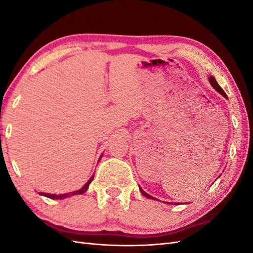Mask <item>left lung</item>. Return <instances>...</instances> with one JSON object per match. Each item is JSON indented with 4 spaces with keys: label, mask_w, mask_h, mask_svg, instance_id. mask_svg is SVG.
Segmentation results:
<instances>
[{
    "label": "left lung",
    "mask_w": 253,
    "mask_h": 253,
    "mask_svg": "<svg viewBox=\"0 0 253 253\" xmlns=\"http://www.w3.org/2000/svg\"><path fill=\"white\" fill-rule=\"evenodd\" d=\"M209 80H210V83L212 84V86L214 87V88H215L217 91H218V93L219 94H221V95H223L225 98H227V95H226V93H225V91H224V89L223 88H221L219 85H218V84H217V82H216V80H215V78H214V77H210L209 78ZM140 189V192L145 196V197H148V198H151V200H155V198L154 197H153V196H151V195H149L148 193H145L144 192V191L141 189V188H139ZM176 205H177V203H176Z\"/></svg>",
    "instance_id": "obj_1"
}]
</instances>
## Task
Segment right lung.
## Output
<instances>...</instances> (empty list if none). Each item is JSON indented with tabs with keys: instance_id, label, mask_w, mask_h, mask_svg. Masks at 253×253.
Listing matches in <instances>:
<instances>
[{
	"instance_id": "add662e5",
	"label": "right lung",
	"mask_w": 253,
	"mask_h": 253,
	"mask_svg": "<svg viewBox=\"0 0 253 253\" xmlns=\"http://www.w3.org/2000/svg\"><path fill=\"white\" fill-rule=\"evenodd\" d=\"M93 179H94V176H91V178L85 183V185H84V187L83 188H81L80 190H77V191H75V192H72V193H67V194H59V195H56V194H48V193H40L41 195H44V196H47V197H49V198H51V200H63V198H65V197H68V196H71V195H76V194H82V193H84L85 192V191L87 190V188H88V186H89V183L93 181Z\"/></svg>"
}]
</instances>
